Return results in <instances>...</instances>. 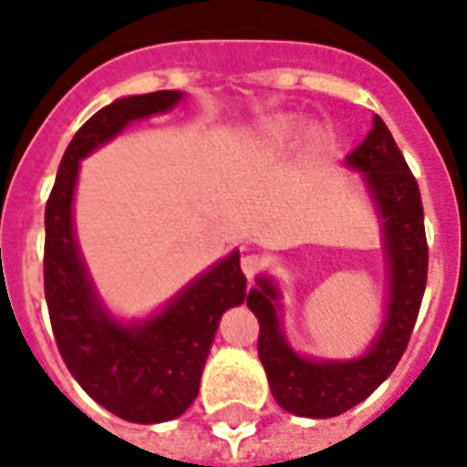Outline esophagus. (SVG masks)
Returning a JSON list of instances; mask_svg holds the SVG:
<instances>
[{
  "mask_svg": "<svg viewBox=\"0 0 467 467\" xmlns=\"http://www.w3.org/2000/svg\"><path fill=\"white\" fill-rule=\"evenodd\" d=\"M264 268V259H261L259 254H246V256H242V271H244V275L249 280L256 278V273Z\"/></svg>",
  "mask_w": 467,
  "mask_h": 467,
  "instance_id": "1",
  "label": "esophagus"
}]
</instances>
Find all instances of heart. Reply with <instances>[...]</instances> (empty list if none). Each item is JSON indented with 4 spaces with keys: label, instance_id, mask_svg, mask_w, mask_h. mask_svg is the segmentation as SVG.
Here are the masks:
<instances>
[{
    "label": "heart",
    "instance_id": "heart-1",
    "mask_svg": "<svg viewBox=\"0 0 467 467\" xmlns=\"http://www.w3.org/2000/svg\"><path fill=\"white\" fill-rule=\"evenodd\" d=\"M299 134L297 122L293 119H280V122H273L266 129V143L273 148H283L287 143H293Z\"/></svg>",
    "mask_w": 467,
    "mask_h": 467
}]
</instances>
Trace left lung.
Returning a JSON list of instances; mask_svg holds the SVG:
<instances>
[{"label":"left lung","mask_w":467,"mask_h":467,"mask_svg":"<svg viewBox=\"0 0 467 467\" xmlns=\"http://www.w3.org/2000/svg\"><path fill=\"white\" fill-rule=\"evenodd\" d=\"M350 168L365 172L374 201L384 218L386 254L391 266V299L381 333L365 358L350 362H314L297 358L283 338L271 280L259 278L246 306L259 319V359L266 369L273 398L283 410L299 418H336L362 403L379 389L403 358L418 321L427 285V234L422 196L400 148L381 117L348 158Z\"/></svg>","instance_id":"obj_1"}]
</instances>
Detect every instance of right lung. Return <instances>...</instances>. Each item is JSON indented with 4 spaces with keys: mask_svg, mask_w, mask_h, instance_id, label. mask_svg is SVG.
<instances>
[{
    "mask_svg": "<svg viewBox=\"0 0 467 467\" xmlns=\"http://www.w3.org/2000/svg\"><path fill=\"white\" fill-rule=\"evenodd\" d=\"M180 98L177 90H158L98 109L71 139L45 206V299L59 355L96 403L139 424L168 422L194 403L218 321L246 297L240 252L194 280L161 317L122 326L102 312L90 287L74 240L71 199L81 158Z\"/></svg>",
    "mask_w": 467,
    "mask_h": 467,
    "instance_id": "right-lung-1",
    "label": "right lung"
}]
</instances>
